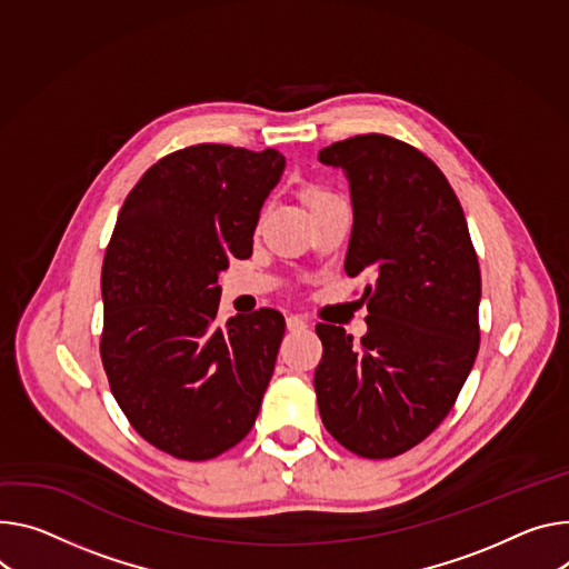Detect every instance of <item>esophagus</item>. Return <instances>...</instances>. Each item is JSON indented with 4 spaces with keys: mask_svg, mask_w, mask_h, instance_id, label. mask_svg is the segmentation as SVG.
<instances>
[{
    "mask_svg": "<svg viewBox=\"0 0 569 569\" xmlns=\"http://www.w3.org/2000/svg\"><path fill=\"white\" fill-rule=\"evenodd\" d=\"M286 325L290 331H303L308 327V322L301 318V316H288L286 318Z\"/></svg>",
    "mask_w": 569,
    "mask_h": 569,
    "instance_id": "34e87169",
    "label": "esophagus"
}]
</instances>
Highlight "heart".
Returning <instances> with one entry per match:
<instances>
[{
  "instance_id": "obj_1",
  "label": "heart",
  "mask_w": 569,
  "mask_h": 569,
  "mask_svg": "<svg viewBox=\"0 0 569 569\" xmlns=\"http://www.w3.org/2000/svg\"><path fill=\"white\" fill-rule=\"evenodd\" d=\"M303 199H306V203H308V209H316V206H322V203L336 199V194H331L329 190H325V188H320V186H308V188L303 190Z\"/></svg>"
}]
</instances>
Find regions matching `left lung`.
Returning a JSON list of instances; mask_svg holds the SVG:
<instances>
[{"instance_id": "left-lung-1", "label": "left lung", "mask_w": 569, "mask_h": 569, "mask_svg": "<svg viewBox=\"0 0 569 569\" xmlns=\"http://www.w3.org/2000/svg\"><path fill=\"white\" fill-rule=\"evenodd\" d=\"M342 168L353 227L345 272H370L368 333L318 325L316 395L327 431L363 458L422 442L451 410L479 351L481 272L460 201L422 151L381 133L320 151Z\"/></svg>"}]
</instances>
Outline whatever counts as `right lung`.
Instances as JSON below:
<instances>
[{"instance_id":"add662e5","label":"right lung","mask_w":569,"mask_h":569,"mask_svg":"<svg viewBox=\"0 0 569 569\" xmlns=\"http://www.w3.org/2000/svg\"><path fill=\"white\" fill-rule=\"evenodd\" d=\"M283 168L277 149L186 147L151 166L120 209L101 268V363L131 427L174 458L220 456L261 410L286 322L261 308L216 325L218 274L251 256Z\"/></svg>"}]
</instances>
